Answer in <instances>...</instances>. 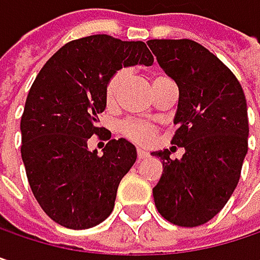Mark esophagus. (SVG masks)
Instances as JSON below:
<instances>
[{"label": "esophagus", "mask_w": 260, "mask_h": 260, "mask_svg": "<svg viewBox=\"0 0 260 260\" xmlns=\"http://www.w3.org/2000/svg\"><path fill=\"white\" fill-rule=\"evenodd\" d=\"M144 158H147V152H144V150H137V159L141 161V159H144Z\"/></svg>", "instance_id": "esophagus-1"}]
</instances>
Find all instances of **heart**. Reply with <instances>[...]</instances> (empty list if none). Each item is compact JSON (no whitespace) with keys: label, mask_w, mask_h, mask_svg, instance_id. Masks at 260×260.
Returning <instances> with one entry per match:
<instances>
[{"label":"heart","mask_w":260,"mask_h":260,"mask_svg":"<svg viewBox=\"0 0 260 260\" xmlns=\"http://www.w3.org/2000/svg\"><path fill=\"white\" fill-rule=\"evenodd\" d=\"M167 78L166 75H156L153 78V85L161 81V79ZM126 79V71L125 69H119L116 71L105 84V102L113 107L116 105L120 90L125 84ZM120 132L125 138H128L134 144L138 146H149L153 143L155 137H156V126L147 122H137V120H126L120 125Z\"/></svg>","instance_id":"heart-1"}]
</instances>
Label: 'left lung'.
<instances>
[{"label": "left lung", "mask_w": 260, "mask_h": 260, "mask_svg": "<svg viewBox=\"0 0 260 260\" xmlns=\"http://www.w3.org/2000/svg\"><path fill=\"white\" fill-rule=\"evenodd\" d=\"M147 45L179 87L172 144L185 149L181 159H172L169 149L152 153L164 169L155 206L176 226H202L223 209L241 178L248 149L245 94L234 72L200 43L153 39Z\"/></svg>", "instance_id": "8db88e82"}]
</instances>
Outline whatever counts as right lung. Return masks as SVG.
<instances>
[{
  "label": "right lung",
  "instance_id": "obj_1",
  "mask_svg": "<svg viewBox=\"0 0 260 260\" xmlns=\"http://www.w3.org/2000/svg\"><path fill=\"white\" fill-rule=\"evenodd\" d=\"M150 66L144 42L94 34L61 46L40 69L21 117V153L40 208L68 229H88L113 211L122 178L137 159L126 140H110L104 155L87 149L99 135L105 84L122 66ZM101 138V137H99Z\"/></svg>",
  "mask_w": 260,
  "mask_h": 260
}]
</instances>
